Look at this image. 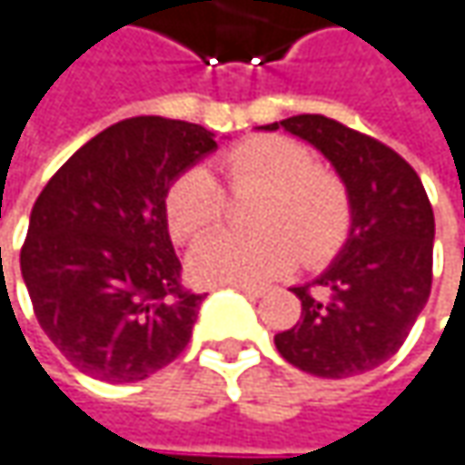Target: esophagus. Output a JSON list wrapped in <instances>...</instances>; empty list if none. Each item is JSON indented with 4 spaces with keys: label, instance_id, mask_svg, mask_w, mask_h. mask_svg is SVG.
<instances>
[{
    "label": "esophagus",
    "instance_id": "1",
    "mask_svg": "<svg viewBox=\"0 0 465 465\" xmlns=\"http://www.w3.org/2000/svg\"><path fill=\"white\" fill-rule=\"evenodd\" d=\"M232 288H235V291H243L246 296H253V299H259V296L267 293L264 285H253V282H232Z\"/></svg>",
    "mask_w": 465,
    "mask_h": 465
}]
</instances>
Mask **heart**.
<instances>
[{
  "instance_id": "b5f03b06",
  "label": "heart",
  "mask_w": 465,
  "mask_h": 465,
  "mask_svg": "<svg viewBox=\"0 0 465 465\" xmlns=\"http://www.w3.org/2000/svg\"><path fill=\"white\" fill-rule=\"evenodd\" d=\"M222 166L235 190H264L253 212L259 230H222L195 243L187 259L195 281H270L285 275L299 253L307 264H322L344 246L351 224L347 187L333 172L315 166L307 145L282 134H259L227 150ZM224 209V190L203 166L177 174L163 198L169 230L180 241L219 224Z\"/></svg>"
}]
</instances>
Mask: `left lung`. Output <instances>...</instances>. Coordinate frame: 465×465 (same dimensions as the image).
<instances>
[{
    "label": "left lung",
    "mask_w": 465,
    "mask_h": 465,
    "mask_svg": "<svg viewBox=\"0 0 465 465\" xmlns=\"http://www.w3.org/2000/svg\"><path fill=\"white\" fill-rule=\"evenodd\" d=\"M285 129L317 148L349 193L344 249L307 285L291 288L302 320L275 347L304 373L349 379L386 362L408 339L431 293L434 212L413 166L383 143L325 116H291Z\"/></svg>",
    "instance_id": "obj_1"
}]
</instances>
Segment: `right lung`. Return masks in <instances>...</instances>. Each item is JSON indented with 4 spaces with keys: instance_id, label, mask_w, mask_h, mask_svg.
<instances>
[{
    "instance_id": "right-lung-1",
    "label": "right lung",
    "mask_w": 465,
    "mask_h": 465,
    "mask_svg": "<svg viewBox=\"0 0 465 465\" xmlns=\"http://www.w3.org/2000/svg\"><path fill=\"white\" fill-rule=\"evenodd\" d=\"M212 150L201 124L126 118L39 193L20 272L42 331L86 376L143 381L187 347L206 293L180 282L163 198Z\"/></svg>"
}]
</instances>
